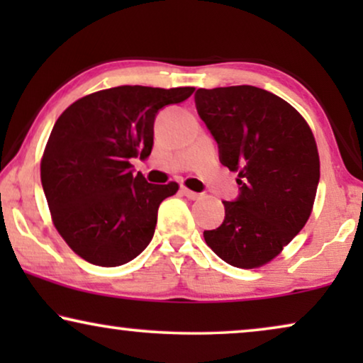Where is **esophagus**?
<instances>
[{
	"mask_svg": "<svg viewBox=\"0 0 363 363\" xmlns=\"http://www.w3.org/2000/svg\"><path fill=\"white\" fill-rule=\"evenodd\" d=\"M182 193L188 198V200H200V198L203 196L201 193H196V191H193V190H188V188H182Z\"/></svg>",
	"mask_w": 363,
	"mask_h": 363,
	"instance_id": "obj_1",
	"label": "esophagus"
}]
</instances>
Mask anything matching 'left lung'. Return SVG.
<instances>
[{
  "instance_id": "1",
  "label": "left lung",
  "mask_w": 363,
  "mask_h": 363,
  "mask_svg": "<svg viewBox=\"0 0 363 363\" xmlns=\"http://www.w3.org/2000/svg\"><path fill=\"white\" fill-rule=\"evenodd\" d=\"M195 102L241 185L236 201H223V225L203 236L228 264L256 269L309 220L320 178L314 133L291 104L255 86L198 89Z\"/></svg>"
}]
</instances>
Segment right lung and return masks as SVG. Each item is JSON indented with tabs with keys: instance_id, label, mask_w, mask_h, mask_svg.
<instances>
[{
	"instance_id": "obj_1",
	"label": "right lung",
	"mask_w": 363,
	"mask_h": 363,
	"mask_svg": "<svg viewBox=\"0 0 363 363\" xmlns=\"http://www.w3.org/2000/svg\"><path fill=\"white\" fill-rule=\"evenodd\" d=\"M193 92L118 86L84 96L59 116L41 158V183L54 226L82 259L116 267L152 241L158 206L178 183L152 185L133 175L130 162L150 155L157 112Z\"/></svg>"
}]
</instances>
